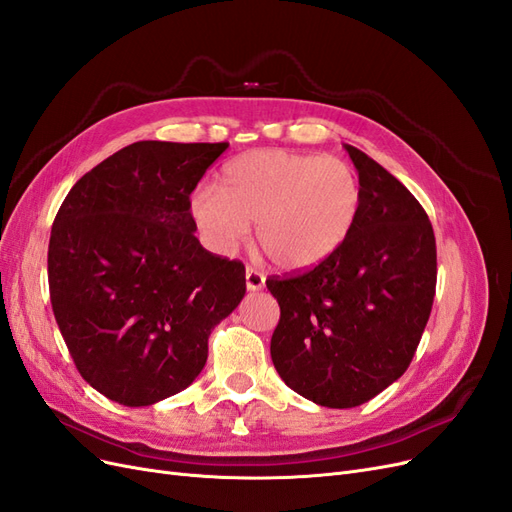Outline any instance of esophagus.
<instances>
[{
  "instance_id": "1",
  "label": "esophagus",
  "mask_w": 512,
  "mask_h": 512,
  "mask_svg": "<svg viewBox=\"0 0 512 512\" xmlns=\"http://www.w3.org/2000/svg\"><path fill=\"white\" fill-rule=\"evenodd\" d=\"M245 286H247V290H250V292L260 290L262 286H265V275H262L258 269L247 267L245 269Z\"/></svg>"
}]
</instances>
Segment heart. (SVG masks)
<instances>
[{
    "mask_svg": "<svg viewBox=\"0 0 512 512\" xmlns=\"http://www.w3.org/2000/svg\"><path fill=\"white\" fill-rule=\"evenodd\" d=\"M361 211V183L339 158L258 149L232 158L218 188H198L190 215L215 254H232L256 222L277 267L303 271L342 250Z\"/></svg>",
    "mask_w": 512,
    "mask_h": 512,
    "instance_id": "b5f03b06",
    "label": "heart"
}]
</instances>
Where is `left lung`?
I'll return each instance as SVG.
<instances>
[{"label":"left lung","mask_w":512,"mask_h":512,"mask_svg":"<svg viewBox=\"0 0 512 512\" xmlns=\"http://www.w3.org/2000/svg\"><path fill=\"white\" fill-rule=\"evenodd\" d=\"M361 211L342 250L312 271L267 280L280 303L271 359L294 393L356 408L404 376L436 294V237L404 183L346 145Z\"/></svg>","instance_id":"8db88e82"}]
</instances>
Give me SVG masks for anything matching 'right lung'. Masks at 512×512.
<instances>
[{"label": "right lung", "mask_w": 512, "mask_h": 512, "mask_svg": "<svg viewBox=\"0 0 512 512\" xmlns=\"http://www.w3.org/2000/svg\"><path fill=\"white\" fill-rule=\"evenodd\" d=\"M228 143L141 141L74 183L49 241V290L76 369L121 406L198 378L209 335L245 297V267L194 237L190 194Z\"/></svg>", "instance_id": "1"}]
</instances>
